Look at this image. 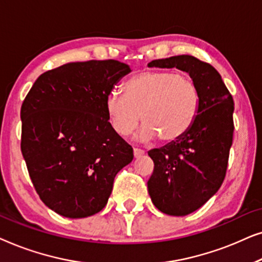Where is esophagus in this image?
I'll return each instance as SVG.
<instances>
[{"mask_svg": "<svg viewBox=\"0 0 262 262\" xmlns=\"http://www.w3.org/2000/svg\"><path fill=\"white\" fill-rule=\"evenodd\" d=\"M144 150H142V149H138V148H135L134 149V155H135V157L136 159H138V157H141V156H143L144 155Z\"/></svg>", "mask_w": 262, "mask_h": 262, "instance_id": "1", "label": "esophagus"}]
</instances>
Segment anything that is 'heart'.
<instances>
[{
  "label": "heart",
  "mask_w": 262,
  "mask_h": 262,
  "mask_svg": "<svg viewBox=\"0 0 262 262\" xmlns=\"http://www.w3.org/2000/svg\"><path fill=\"white\" fill-rule=\"evenodd\" d=\"M105 108L110 124L120 136L143 125L139 139L162 142L180 138L194 123L199 110L196 85L188 75L167 70H146L124 85V96L111 93Z\"/></svg>",
  "instance_id": "b5f03b06"
}]
</instances>
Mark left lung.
<instances>
[{
	"label": "left lung",
	"instance_id": "8db88e82",
	"mask_svg": "<svg viewBox=\"0 0 262 262\" xmlns=\"http://www.w3.org/2000/svg\"><path fill=\"white\" fill-rule=\"evenodd\" d=\"M148 67L186 71L198 89V116L191 128L148 151L155 164L148 181L154 205L169 216H186L202 207L223 184L234 134V100L220 73L193 56L155 59Z\"/></svg>",
	"mask_w": 262,
	"mask_h": 262
}]
</instances>
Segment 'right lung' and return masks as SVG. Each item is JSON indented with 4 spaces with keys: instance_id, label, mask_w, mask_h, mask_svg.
<instances>
[{
    "instance_id": "1",
    "label": "right lung",
    "mask_w": 262,
    "mask_h": 262,
    "mask_svg": "<svg viewBox=\"0 0 262 262\" xmlns=\"http://www.w3.org/2000/svg\"><path fill=\"white\" fill-rule=\"evenodd\" d=\"M131 68L119 60L64 64L37 78L21 106V152L42 203L68 218L106 206L134 150L111 126L106 98Z\"/></svg>"
}]
</instances>
